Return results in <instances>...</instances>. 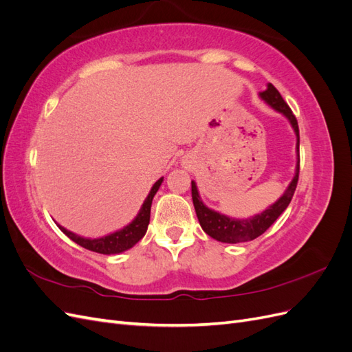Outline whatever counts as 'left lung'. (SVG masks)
<instances>
[{"label": "left lung", "instance_id": "left-lung-1", "mask_svg": "<svg viewBox=\"0 0 352 352\" xmlns=\"http://www.w3.org/2000/svg\"><path fill=\"white\" fill-rule=\"evenodd\" d=\"M260 97L276 111L282 113L294 127L295 135H296V155H298L295 176L292 179V182L289 184V186H287V189L285 190V194L276 201L273 206L260 212V214H255L254 217H250V219H232L206 207L202 204V201L198 195L195 182L190 184L192 185L194 207H195L197 217L202 230H204L212 239L220 241V242H226V243L248 242L263 235V233L267 230L276 220H278V217L286 210V207L289 206L298 185V177H300V129H298L296 117L289 109V105H287L282 98L280 92L276 89L272 83L267 85V89L260 92Z\"/></svg>", "mask_w": 352, "mask_h": 352}]
</instances>
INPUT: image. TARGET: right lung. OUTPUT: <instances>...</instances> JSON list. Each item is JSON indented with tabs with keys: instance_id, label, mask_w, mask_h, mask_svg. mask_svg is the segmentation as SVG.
Masks as SVG:
<instances>
[{
	"instance_id": "obj_1",
	"label": "right lung",
	"mask_w": 352,
	"mask_h": 352,
	"mask_svg": "<svg viewBox=\"0 0 352 352\" xmlns=\"http://www.w3.org/2000/svg\"><path fill=\"white\" fill-rule=\"evenodd\" d=\"M162 182H163V177H160L154 184V186L150 190V194H148L146 199L144 201L140 212H138V216L132 220V223H129V225L123 228L122 230L110 233V235H107V236H102L98 239H88V238H82L73 232H69L67 229L61 228L60 225H57V226L73 242H76L78 245H80V247L87 248L89 251L98 252V254H107V255L123 252L126 250L132 248L136 242H140L146 233L148 223H150V216H151L153 198L157 194V190H158L160 185H162Z\"/></svg>"
}]
</instances>
